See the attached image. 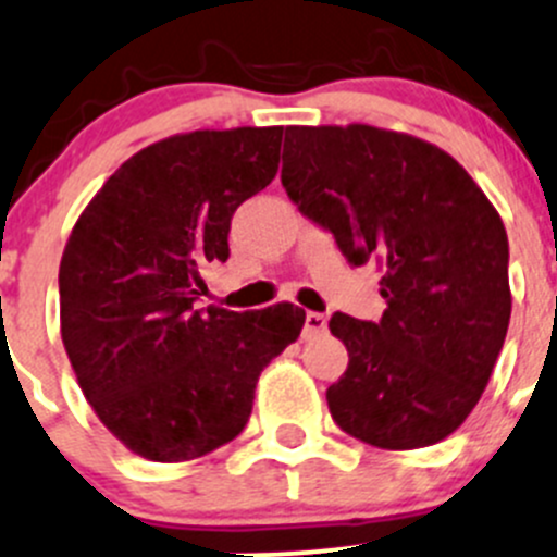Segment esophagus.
<instances>
[{"label":"esophagus","mask_w":557,"mask_h":557,"mask_svg":"<svg viewBox=\"0 0 557 557\" xmlns=\"http://www.w3.org/2000/svg\"><path fill=\"white\" fill-rule=\"evenodd\" d=\"M326 330V317L324 313H317V311H308L306 313V326H302V332H306L308 337L311 335H319V332Z\"/></svg>","instance_id":"34e87169"}]
</instances>
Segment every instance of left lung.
Wrapping results in <instances>:
<instances>
[{"mask_svg": "<svg viewBox=\"0 0 557 557\" xmlns=\"http://www.w3.org/2000/svg\"><path fill=\"white\" fill-rule=\"evenodd\" d=\"M281 185L348 265L383 268L381 321L332 313L348 370L326 388L337 426L412 450L456 432L488 386L512 313L509 240L440 147L372 125H289Z\"/></svg>", "mask_w": 557, "mask_h": 557, "instance_id": "8db88e82", "label": "left lung"}]
</instances>
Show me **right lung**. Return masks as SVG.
<instances>
[{
  "label": "right lung",
  "instance_id": "obj_1",
  "mask_svg": "<svg viewBox=\"0 0 557 557\" xmlns=\"http://www.w3.org/2000/svg\"><path fill=\"white\" fill-rule=\"evenodd\" d=\"M284 128L195 131L125 160L61 257V337L101 423L150 461H190L244 432L262 367L306 311L200 308V268L231 257L236 209L278 171Z\"/></svg>",
  "mask_w": 557,
  "mask_h": 557
}]
</instances>
